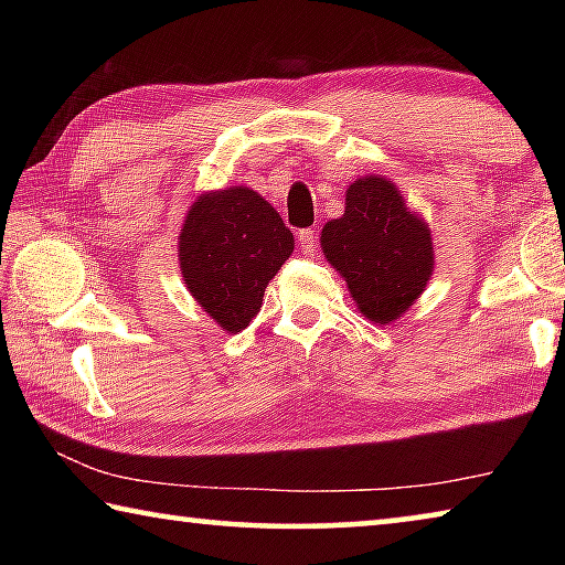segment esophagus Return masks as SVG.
Wrapping results in <instances>:
<instances>
[{
	"label": "esophagus",
	"mask_w": 565,
	"mask_h": 565,
	"mask_svg": "<svg viewBox=\"0 0 565 565\" xmlns=\"http://www.w3.org/2000/svg\"><path fill=\"white\" fill-rule=\"evenodd\" d=\"M296 238L301 242V248L306 254L317 252V232H313V228H301V232L296 234Z\"/></svg>",
	"instance_id": "esophagus-1"
}]
</instances>
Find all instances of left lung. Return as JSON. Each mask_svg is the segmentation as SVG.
Here are the masks:
<instances>
[{"instance_id":"left-lung-1","label":"left lung","mask_w":565,"mask_h":565,"mask_svg":"<svg viewBox=\"0 0 565 565\" xmlns=\"http://www.w3.org/2000/svg\"><path fill=\"white\" fill-rule=\"evenodd\" d=\"M321 248L347 279L359 311L376 323L401 317L434 271L431 232L381 177L349 186L347 212L323 226Z\"/></svg>"}]
</instances>
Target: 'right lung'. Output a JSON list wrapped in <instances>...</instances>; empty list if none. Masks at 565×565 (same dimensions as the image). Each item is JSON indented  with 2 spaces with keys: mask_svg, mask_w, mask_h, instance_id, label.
Returning a JSON list of instances; mask_svg holds the SVG:
<instances>
[{
  "mask_svg": "<svg viewBox=\"0 0 565 565\" xmlns=\"http://www.w3.org/2000/svg\"><path fill=\"white\" fill-rule=\"evenodd\" d=\"M294 252V236L256 191L232 186L202 194L179 234L186 289L228 333L259 313L266 284Z\"/></svg>",
  "mask_w": 565,
  "mask_h": 565,
  "instance_id": "1",
  "label": "right lung"
}]
</instances>
